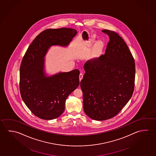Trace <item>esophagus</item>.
I'll list each match as a JSON object with an SVG mask.
<instances>
[{"label": "esophagus", "instance_id": "esophagus-1", "mask_svg": "<svg viewBox=\"0 0 156 156\" xmlns=\"http://www.w3.org/2000/svg\"><path fill=\"white\" fill-rule=\"evenodd\" d=\"M83 74L81 72V73H80V74H79V80H82V78H83Z\"/></svg>", "mask_w": 156, "mask_h": 156}]
</instances>
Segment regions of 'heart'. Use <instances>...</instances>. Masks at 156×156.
<instances>
[{
    "instance_id": "b5f03b06",
    "label": "heart",
    "mask_w": 156,
    "mask_h": 156,
    "mask_svg": "<svg viewBox=\"0 0 156 156\" xmlns=\"http://www.w3.org/2000/svg\"><path fill=\"white\" fill-rule=\"evenodd\" d=\"M100 43H99V44H98V47H100Z\"/></svg>"
}]
</instances>
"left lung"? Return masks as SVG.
Returning a JSON list of instances; mask_svg holds the SVG:
<instances>
[{
  "mask_svg": "<svg viewBox=\"0 0 156 156\" xmlns=\"http://www.w3.org/2000/svg\"><path fill=\"white\" fill-rule=\"evenodd\" d=\"M109 36L105 54L85 63L80 82L85 114L96 120L118 115L134 92L135 64L123 38L114 31L104 30Z\"/></svg>",
  "mask_w": 156,
  "mask_h": 156,
  "instance_id": "1",
  "label": "left lung"
}]
</instances>
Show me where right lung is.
I'll return each instance as SVG.
<instances>
[{
    "instance_id": "obj_1",
    "label": "right lung",
    "mask_w": 156,
    "mask_h": 156,
    "mask_svg": "<svg viewBox=\"0 0 156 156\" xmlns=\"http://www.w3.org/2000/svg\"><path fill=\"white\" fill-rule=\"evenodd\" d=\"M73 28L47 29L36 37L23 58L20 69L22 100L37 117L51 120L63 113L66 98L79 86V71L47 77L44 56L52 45L66 47L77 34Z\"/></svg>"
}]
</instances>
